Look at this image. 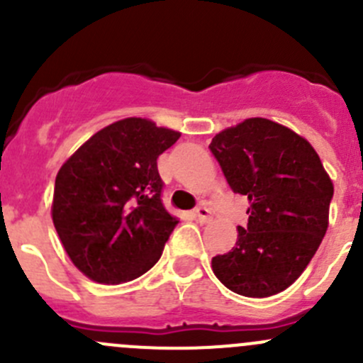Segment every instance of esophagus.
I'll list each match as a JSON object with an SVG mask.
<instances>
[{
	"label": "esophagus",
	"instance_id": "34e87169",
	"mask_svg": "<svg viewBox=\"0 0 363 363\" xmlns=\"http://www.w3.org/2000/svg\"><path fill=\"white\" fill-rule=\"evenodd\" d=\"M195 218H196V221H200V223H208V221H211V218H212L211 208L199 207L195 211Z\"/></svg>",
	"mask_w": 363,
	"mask_h": 363
}]
</instances>
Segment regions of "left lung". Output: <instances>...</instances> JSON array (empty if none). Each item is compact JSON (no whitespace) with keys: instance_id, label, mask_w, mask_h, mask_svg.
Listing matches in <instances>:
<instances>
[{"instance_id":"left-lung-1","label":"left lung","mask_w":363,"mask_h":363,"mask_svg":"<svg viewBox=\"0 0 363 363\" xmlns=\"http://www.w3.org/2000/svg\"><path fill=\"white\" fill-rule=\"evenodd\" d=\"M233 193L250 200L235 247L212 258L233 294L276 295L298 279L328 228L334 184L313 145L263 117L223 130L208 145Z\"/></svg>"}]
</instances>
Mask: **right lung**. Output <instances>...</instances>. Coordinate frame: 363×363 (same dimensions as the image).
Segmentation results:
<instances>
[{
	"mask_svg": "<svg viewBox=\"0 0 363 363\" xmlns=\"http://www.w3.org/2000/svg\"><path fill=\"white\" fill-rule=\"evenodd\" d=\"M179 131L128 117L94 133L60 168L52 221L73 265L89 279L121 284L158 262L177 226L161 202V152Z\"/></svg>",
	"mask_w": 363,
	"mask_h": 363,
	"instance_id": "obj_1",
	"label": "right lung"
}]
</instances>
